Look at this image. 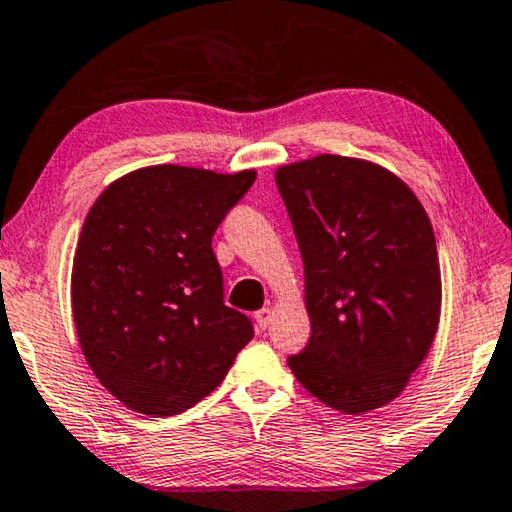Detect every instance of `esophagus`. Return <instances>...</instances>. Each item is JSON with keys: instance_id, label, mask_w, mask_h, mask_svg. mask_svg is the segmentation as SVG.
<instances>
[{"instance_id": "1", "label": "esophagus", "mask_w": 512, "mask_h": 512, "mask_svg": "<svg viewBox=\"0 0 512 512\" xmlns=\"http://www.w3.org/2000/svg\"><path fill=\"white\" fill-rule=\"evenodd\" d=\"M272 320H274V311L270 309V306H267V309H261L256 313V322H258V327L261 329H267L272 325Z\"/></svg>"}]
</instances>
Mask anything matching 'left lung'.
Returning <instances> with one entry per match:
<instances>
[{"instance_id":"8db88e82","label":"left lung","mask_w":512,"mask_h":512,"mask_svg":"<svg viewBox=\"0 0 512 512\" xmlns=\"http://www.w3.org/2000/svg\"><path fill=\"white\" fill-rule=\"evenodd\" d=\"M304 261L311 338L288 357L332 410L396 400L423 364L442 313L435 233L421 201L382 164L322 153L274 174Z\"/></svg>"}]
</instances>
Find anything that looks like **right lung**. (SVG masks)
<instances>
[{
  "instance_id": "1",
  "label": "right lung",
  "mask_w": 512,
  "mask_h": 512,
  "mask_svg": "<svg viewBox=\"0 0 512 512\" xmlns=\"http://www.w3.org/2000/svg\"><path fill=\"white\" fill-rule=\"evenodd\" d=\"M256 171L155 164L105 187L77 240L70 304L86 364L116 400L174 416L219 387L254 338L224 304L212 233Z\"/></svg>"
}]
</instances>
